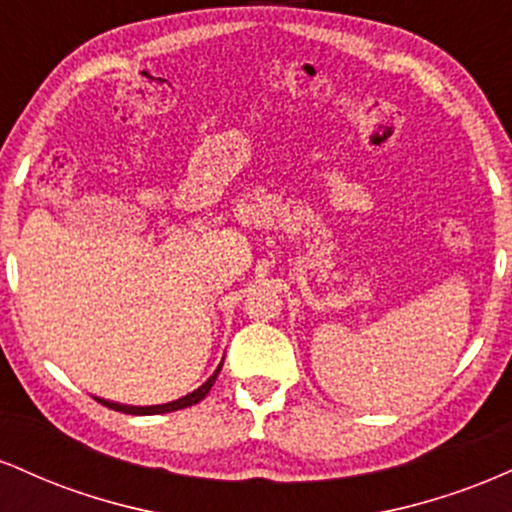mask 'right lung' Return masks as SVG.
Returning <instances> with one entry per match:
<instances>
[{"label":"right lung","instance_id":"obj_1","mask_svg":"<svg viewBox=\"0 0 512 512\" xmlns=\"http://www.w3.org/2000/svg\"><path fill=\"white\" fill-rule=\"evenodd\" d=\"M219 370H221V366L214 370V375H211V378L207 380V383H204L202 387H197V390H195V392H190V395H185V397L175 399V402H168V404H156V407H129V404H117V402H108V399H101V397H96V399H98V402L103 404V407H108V409H115V411H122V414H134V416L168 414V411H178V409L192 407V404L202 402V399L209 395L211 385H214V383H216V378H219Z\"/></svg>","mask_w":512,"mask_h":512}]
</instances>
